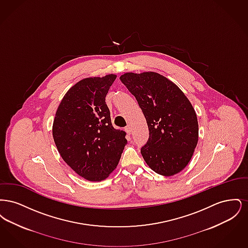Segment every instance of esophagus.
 <instances>
[{"instance_id":"1","label":"esophagus","mask_w":248,"mask_h":248,"mask_svg":"<svg viewBox=\"0 0 248 248\" xmlns=\"http://www.w3.org/2000/svg\"><path fill=\"white\" fill-rule=\"evenodd\" d=\"M125 131L127 132V134H129L130 135V133H131V128H130V126H126V127H125Z\"/></svg>"}]
</instances>
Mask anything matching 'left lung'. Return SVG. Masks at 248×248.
<instances>
[{"label":"left lung","instance_id":"obj_1","mask_svg":"<svg viewBox=\"0 0 248 248\" xmlns=\"http://www.w3.org/2000/svg\"><path fill=\"white\" fill-rule=\"evenodd\" d=\"M146 118L150 139L143 159L159 175L174 176L189 163L198 143L199 125L190 101L176 83L154 72L120 76Z\"/></svg>","mask_w":248,"mask_h":248}]
</instances>
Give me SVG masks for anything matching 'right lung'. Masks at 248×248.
Segmentation results:
<instances>
[{
    "label": "right lung",
    "mask_w": 248,
    "mask_h": 248,
    "mask_svg": "<svg viewBox=\"0 0 248 248\" xmlns=\"http://www.w3.org/2000/svg\"><path fill=\"white\" fill-rule=\"evenodd\" d=\"M116 74L88 77L72 85L57 109L52 133L60 156L89 181L106 179L127 144L126 133L111 124L105 97Z\"/></svg>",
    "instance_id": "obj_1"
}]
</instances>
